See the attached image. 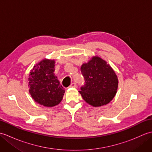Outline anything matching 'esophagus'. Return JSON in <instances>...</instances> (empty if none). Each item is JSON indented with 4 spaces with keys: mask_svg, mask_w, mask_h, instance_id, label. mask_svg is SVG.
Masks as SVG:
<instances>
[{
    "mask_svg": "<svg viewBox=\"0 0 152 152\" xmlns=\"http://www.w3.org/2000/svg\"><path fill=\"white\" fill-rule=\"evenodd\" d=\"M69 87H70V88H76V83H74V82L72 83H71L70 86Z\"/></svg>",
    "mask_w": 152,
    "mask_h": 152,
    "instance_id": "obj_1",
    "label": "esophagus"
}]
</instances>
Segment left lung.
Instances as JSON below:
<instances>
[{"instance_id":"obj_1","label":"left lung","mask_w":152,"mask_h":152,"mask_svg":"<svg viewBox=\"0 0 152 152\" xmlns=\"http://www.w3.org/2000/svg\"><path fill=\"white\" fill-rule=\"evenodd\" d=\"M81 72L85 83L79 91L83 99L93 106L108 104L117 91L118 80L115 73L105 61L93 57L83 64Z\"/></svg>"}]
</instances>
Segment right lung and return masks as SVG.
I'll return each mask as SVG.
<instances>
[{
  "mask_svg": "<svg viewBox=\"0 0 152 152\" xmlns=\"http://www.w3.org/2000/svg\"><path fill=\"white\" fill-rule=\"evenodd\" d=\"M55 61L44 59L34 66L29 74V93L37 102L47 107L59 104L64 90L55 76Z\"/></svg>",
  "mask_w": 152,
  "mask_h": 152,
  "instance_id": "obj_1",
  "label": "right lung"
}]
</instances>
